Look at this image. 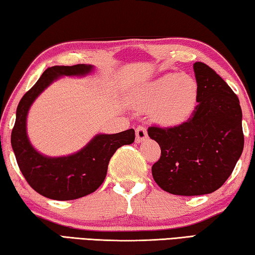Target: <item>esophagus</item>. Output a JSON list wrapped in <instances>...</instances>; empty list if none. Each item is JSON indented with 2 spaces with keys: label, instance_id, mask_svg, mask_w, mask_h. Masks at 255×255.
<instances>
[{
  "label": "esophagus",
  "instance_id": "obj_1",
  "mask_svg": "<svg viewBox=\"0 0 255 255\" xmlns=\"http://www.w3.org/2000/svg\"><path fill=\"white\" fill-rule=\"evenodd\" d=\"M147 139V130L144 127H137L136 129V143H141Z\"/></svg>",
  "mask_w": 255,
  "mask_h": 255
}]
</instances>
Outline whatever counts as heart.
<instances>
[{"mask_svg": "<svg viewBox=\"0 0 255 255\" xmlns=\"http://www.w3.org/2000/svg\"><path fill=\"white\" fill-rule=\"evenodd\" d=\"M137 110H148L149 119L162 127H178L191 117L198 100V85L191 75L167 73L137 86L129 93Z\"/></svg>", "mask_w": 255, "mask_h": 255, "instance_id": "1", "label": "heart"}]
</instances>
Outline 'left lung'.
<instances>
[{"instance_id":"8db88e82","label":"left lung","mask_w":255,"mask_h":255,"mask_svg":"<svg viewBox=\"0 0 255 255\" xmlns=\"http://www.w3.org/2000/svg\"><path fill=\"white\" fill-rule=\"evenodd\" d=\"M198 106L178 127H149L148 136L161 147L152 166L155 182L179 196L211 193L232 174L244 147L239 98L213 68L197 62Z\"/></svg>"}]
</instances>
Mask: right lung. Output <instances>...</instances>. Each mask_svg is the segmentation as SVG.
Returning a JSON list of instances; mask_svg holds the SVG:
<instances>
[{
    "instance_id": "right-lung-1",
    "label": "right lung",
    "mask_w": 255,
    "mask_h": 255,
    "mask_svg": "<svg viewBox=\"0 0 255 255\" xmlns=\"http://www.w3.org/2000/svg\"><path fill=\"white\" fill-rule=\"evenodd\" d=\"M92 65L53 66L42 73L16 108L11 145L24 179L34 191L54 200H73L96 191L106 179L108 164L116 150L132 144L135 130L118 133H98L83 148L67 156L50 157L38 152L27 133V117L34 100L62 76H86Z\"/></svg>"
}]
</instances>
